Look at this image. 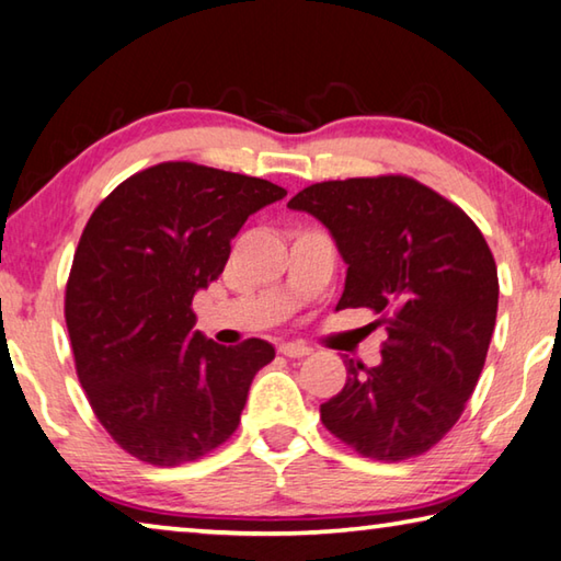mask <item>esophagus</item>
Returning a JSON list of instances; mask_svg holds the SVG:
<instances>
[{"mask_svg": "<svg viewBox=\"0 0 561 561\" xmlns=\"http://www.w3.org/2000/svg\"><path fill=\"white\" fill-rule=\"evenodd\" d=\"M279 354L289 356V358H304L311 354V348L304 344H294V341H287V344H279Z\"/></svg>", "mask_w": 561, "mask_h": 561, "instance_id": "34e87169", "label": "esophagus"}]
</instances>
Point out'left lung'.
<instances>
[{"mask_svg": "<svg viewBox=\"0 0 561 561\" xmlns=\"http://www.w3.org/2000/svg\"><path fill=\"white\" fill-rule=\"evenodd\" d=\"M314 215L348 264L336 309L386 324L381 364L344 358L346 383L321 423L364 458L431 450L465 411L497 317V267L458 205L408 175L327 180L287 203Z\"/></svg>", "mask_w": 561, "mask_h": 561, "instance_id": "left-lung-1", "label": "left lung"}]
</instances>
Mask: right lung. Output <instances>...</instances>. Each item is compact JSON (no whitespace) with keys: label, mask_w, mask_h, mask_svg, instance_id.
<instances>
[{"label":"right lung","mask_w":561,"mask_h":561,"mask_svg":"<svg viewBox=\"0 0 561 561\" xmlns=\"http://www.w3.org/2000/svg\"><path fill=\"white\" fill-rule=\"evenodd\" d=\"M284 195L270 180L175 160L123 180L89 217L66 282V329L93 413L133 458L173 468L240 425L274 346L205 339L193 297L220 277L247 217Z\"/></svg>","instance_id":"1"}]
</instances>
